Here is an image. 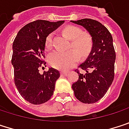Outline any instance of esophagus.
I'll return each mask as SVG.
<instances>
[{"mask_svg": "<svg viewBox=\"0 0 129 129\" xmlns=\"http://www.w3.org/2000/svg\"><path fill=\"white\" fill-rule=\"evenodd\" d=\"M60 73H61V75H64V76L68 74V72H67V71H61Z\"/></svg>", "mask_w": 129, "mask_h": 129, "instance_id": "esophagus-1", "label": "esophagus"}]
</instances>
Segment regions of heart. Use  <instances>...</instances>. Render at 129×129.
Masks as SVG:
<instances>
[{"label": "heart", "mask_w": 129, "mask_h": 129, "mask_svg": "<svg viewBox=\"0 0 129 129\" xmlns=\"http://www.w3.org/2000/svg\"><path fill=\"white\" fill-rule=\"evenodd\" d=\"M63 34L71 40L70 49H75L81 56L88 55L92 48V40L87 34H82V31L74 25H68L64 28ZM52 35L49 34L45 40V48L50 50L52 46ZM79 60L77 51L71 49L65 52L55 51L48 56L49 64L58 70H67L74 66Z\"/></svg>", "instance_id": "heart-1"}]
</instances>
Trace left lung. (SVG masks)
<instances>
[{"label":"left lung","mask_w":129,"mask_h":129,"mask_svg":"<svg viewBox=\"0 0 129 129\" xmlns=\"http://www.w3.org/2000/svg\"><path fill=\"white\" fill-rule=\"evenodd\" d=\"M72 22L83 26L92 36V49L88 58L79 66L85 74L77 71L79 79L72 85L75 97L85 104L99 101L107 92L114 78L116 52L113 37L107 28L92 19H83Z\"/></svg>","instance_id":"obj_1"}]
</instances>
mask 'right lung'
I'll list each match as a JSON object with an SVG mask.
<instances>
[{
  "label": "right lung",
  "mask_w": 129,
  "mask_h": 129,
  "mask_svg": "<svg viewBox=\"0 0 129 129\" xmlns=\"http://www.w3.org/2000/svg\"><path fill=\"white\" fill-rule=\"evenodd\" d=\"M63 22L40 19L31 22L18 32L13 41L11 62L14 68V83L21 96L31 104H43L53 95L59 71L50 68L40 74L39 69L46 64V37Z\"/></svg>",
  "instance_id": "add662e5"
}]
</instances>
